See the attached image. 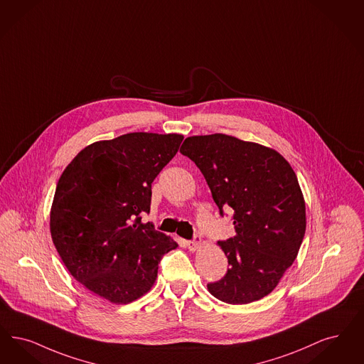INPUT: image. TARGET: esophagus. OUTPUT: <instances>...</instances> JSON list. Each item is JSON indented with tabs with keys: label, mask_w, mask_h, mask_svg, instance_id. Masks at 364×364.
<instances>
[{
	"label": "esophagus",
	"mask_w": 364,
	"mask_h": 364,
	"mask_svg": "<svg viewBox=\"0 0 364 364\" xmlns=\"http://www.w3.org/2000/svg\"><path fill=\"white\" fill-rule=\"evenodd\" d=\"M200 244H202V240L199 235H195L192 240L187 241V247L189 250H196L198 247H200Z\"/></svg>",
	"instance_id": "obj_1"
}]
</instances>
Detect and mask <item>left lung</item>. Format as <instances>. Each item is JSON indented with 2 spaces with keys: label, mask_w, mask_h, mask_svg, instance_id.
I'll list each match as a JSON object with an SVG mask.
<instances>
[{
  "label": "left lung",
  "mask_w": 364,
  "mask_h": 364,
  "mask_svg": "<svg viewBox=\"0 0 364 364\" xmlns=\"http://www.w3.org/2000/svg\"><path fill=\"white\" fill-rule=\"evenodd\" d=\"M180 153L200 169L220 217L234 211L237 234L218 242L229 268L208 291L230 305L262 299L290 268L305 235L295 172L275 150L226 134L189 136Z\"/></svg>",
  "instance_id": "1"
}]
</instances>
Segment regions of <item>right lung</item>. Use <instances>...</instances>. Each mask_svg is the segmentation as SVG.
Listing matches in <instances>:
<instances>
[{
	"instance_id": "1",
	"label": "right lung",
	"mask_w": 364,
	"mask_h": 364,
	"mask_svg": "<svg viewBox=\"0 0 364 364\" xmlns=\"http://www.w3.org/2000/svg\"><path fill=\"white\" fill-rule=\"evenodd\" d=\"M130 132L81 150L59 178L50 214L53 242L72 277L112 304H130L156 282L173 240L142 223L151 183L183 141Z\"/></svg>"
}]
</instances>
